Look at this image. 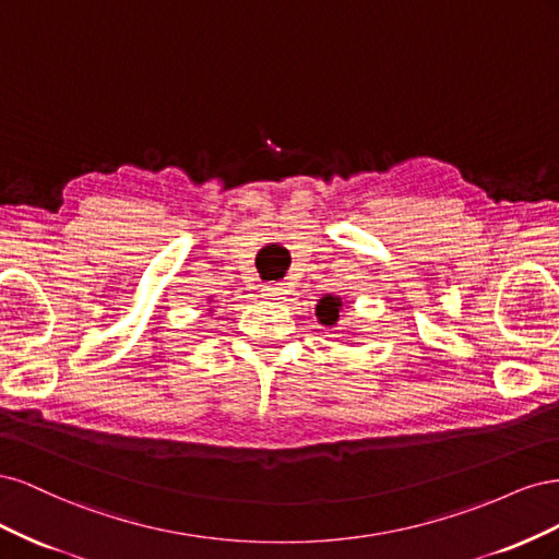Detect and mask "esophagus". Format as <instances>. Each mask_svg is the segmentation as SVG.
Here are the masks:
<instances>
[{"mask_svg":"<svg viewBox=\"0 0 559 559\" xmlns=\"http://www.w3.org/2000/svg\"><path fill=\"white\" fill-rule=\"evenodd\" d=\"M263 292H265V296H284L286 294V286H282V284H267V286H263Z\"/></svg>","mask_w":559,"mask_h":559,"instance_id":"34e87169","label":"esophagus"}]
</instances>
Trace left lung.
Here are the masks:
<instances>
[{
	"label": "left lung",
	"mask_w": 559,
	"mask_h": 559,
	"mask_svg": "<svg viewBox=\"0 0 559 559\" xmlns=\"http://www.w3.org/2000/svg\"><path fill=\"white\" fill-rule=\"evenodd\" d=\"M341 310H343L341 296H331V294H326L324 298H321V300L317 302V308H314L317 319H319L324 326H333L335 321H337V317H341Z\"/></svg>",
	"instance_id": "1"
}]
</instances>
